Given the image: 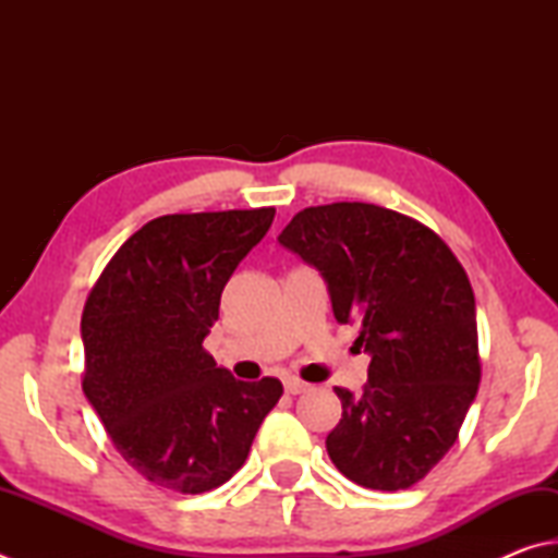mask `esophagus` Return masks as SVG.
Instances as JSON below:
<instances>
[{"label":"esophagus","instance_id":"1","mask_svg":"<svg viewBox=\"0 0 558 558\" xmlns=\"http://www.w3.org/2000/svg\"><path fill=\"white\" fill-rule=\"evenodd\" d=\"M283 388H287V393L299 396V393H306L308 391V384L301 381V378H296V376H289L287 381H283Z\"/></svg>","mask_w":558,"mask_h":558}]
</instances>
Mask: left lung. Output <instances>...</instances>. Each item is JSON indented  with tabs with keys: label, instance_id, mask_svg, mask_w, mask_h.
Masks as SVG:
<instances>
[{
	"label": "left lung",
	"instance_id": "8db88e82",
	"mask_svg": "<svg viewBox=\"0 0 558 558\" xmlns=\"http://www.w3.org/2000/svg\"><path fill=\"white\" fill-rule=\"evenodd\" d=\"M279 243L320 271L338 323L372 356L362 396L335 386L342 417L325 439L340 474L410 488L457 442L481 381L476 301L435 230L391 208H303Z\"/></svg>",
	"mask_w": 558,
	"mask_h": 558
}]
</instances>
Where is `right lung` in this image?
Listing matches in <instances>:
<instances>
[{
    "instance_id": "1",
    "label": "right lung",
    "mask_w": 558,
    "mask_h": 558,
    "mask_svg": "<svg viewBox=\"0 0 558 558\" xmlns=\"http://www.w3.org/2000/svg\"><path fill=\"white\" fill-rule=\"evenodd\" d=\"M275 208L172 214L133 233L82 313V391L116 451L174 493H206L245 464L279 378L238 381L204 350L220 293Z\"/></svg>"
}]
</instances>
